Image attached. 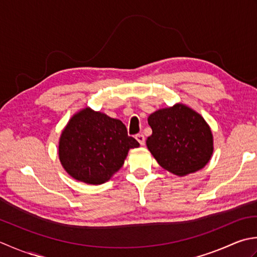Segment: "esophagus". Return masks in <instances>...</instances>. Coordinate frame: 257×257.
<instances>
[{
    "instance_id": "34e87169",
    "label": "esophagus",
    "mask_w": 257,
    "mask_h": 257,
    "mask_svg": "<svg viewBox=\"0 0 257 257\" xmlns=\"http://www.w3.org/2000/svg\"><path fill=\"white\" fill-rule=\"evenodd\" d=\"M135 139L138 140V142L141 144V145H144L145 144V138L143 134H138L135 136Z\"/></svg>"
}]
</instances>
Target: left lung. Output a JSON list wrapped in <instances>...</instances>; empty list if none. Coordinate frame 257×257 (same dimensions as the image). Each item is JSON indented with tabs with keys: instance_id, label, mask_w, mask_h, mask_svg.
<instances>
[{
	"instance_id": "left-lung-1",
	"label": "left lung",
	"mask_w": 257,
	"mask_h": 257,
	"mask_svg": "<svg viewBox=\"0 0 257 257\" xmlns=\"http://www.w3.org/2000/svg\"><path fill=\"white\" fill-rule=\"evenodd\" d=\"M149 151L164 170L185 176L203 169L213 154L211 127L201 114L177 103L152 113Z\"/></svg>"
}]
</instances>
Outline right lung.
<instances>
[{
  "mask_svg": "<svg viewBox=\"0 0 257 257\" xmlns=\"http://www.w3.org/2000/svg\"><path fill=\"white\" fill-rule=\"evenodd\" d=\"M139 146L119 119L85 107L62 131L59 158L73 179L98 185L121 169L130 149Z\"/></svg>",
  "mask_w": 257,
  "mask_h": 257,
  "instance_id": "obj_1",
  "label": "right lung"
}]
</instances>
